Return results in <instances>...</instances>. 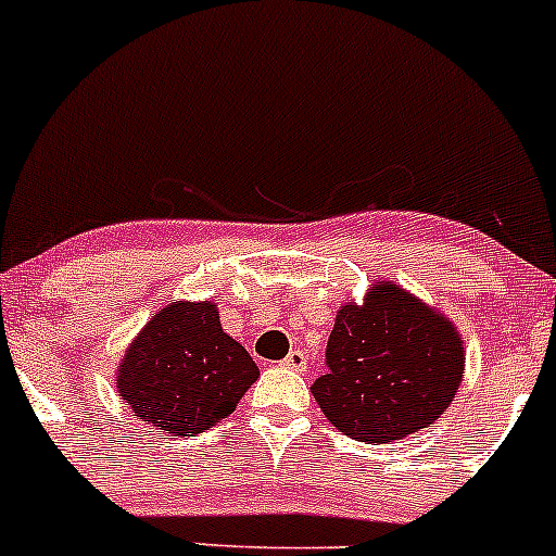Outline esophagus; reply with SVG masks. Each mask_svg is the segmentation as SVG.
I'll use <instances>...</instances> for the list:
<instances>
[{
	"label": "esophagus",
	"instance_id": "esophagus-1",
	"mask_svg": "<svg viewBox=\"0 0 556 556\" xmlns=\"http://www.w3.org/2000/svg\"><path fill=\"white\" fill-rule=\"evenodd\" d=\"M307 352H302V349H291L289 354H286L283 359V367H289V370H296V372H304L307 370Z\"/></svg>",
	"mask_w": 556,
	"mask_h": 556
}]
</instances>
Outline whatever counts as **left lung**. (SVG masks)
<instances>
[{
	"label": "left lung",
	"instance_id": "obj_1",
	"mask_svg": "<svg viewBox=\"0 0 556 556\" xmlns=\"http://www.w3.org/2000/svg\"><path fill=\"white\" fill-rule=\"evenodd\" d=\"M328 372L312 394L349 439L399 441L439 420L459 389L465 349L446 317L396 283L372 286L367 302L336 315Z\"/></svg>",
	"mask_w": 556,
	"mask_h": 556
}]
</instances>
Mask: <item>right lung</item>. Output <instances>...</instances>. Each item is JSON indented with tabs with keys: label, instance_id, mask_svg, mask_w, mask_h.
Masks as SVG:
<instances>
[{
	"label": "right lung",
	"instance_id": "add662e5",
	"mask_svg": "<svg viewBox=\"0 0 556 556\" xmlns=\"http://www.w3.org/2000/svg\"><path fill=\"white\" fill-rule=\"evenodd\" d=\"M257 378L247 349L223 333L215 304L178 302L160 309L130 344L117 391L149 426L194 435L233 413Z\"/></svg>",
	"mask_w": 556,
	"mask_h": 556
}]
</instances>
